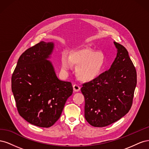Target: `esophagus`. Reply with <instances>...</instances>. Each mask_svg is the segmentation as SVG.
Returning a JSON list of instances; mask_svg holds the SVG:
<instances>
[{"label": "esophagus", "instance_id": "34e87169", "mask_svg": "<svg viewBox=\"0 0 149 149\" xmlns=\"http://www.w3.org/2000/svg\"><path fill=\"white\" fill-rule=\"evenodd\" d=\"M73 91L75 92H78L80 91V87L77 84H74L73 86Z\"/></svg>", "mask_w": 149, "mask_h": 149}]
</instances>
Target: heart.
Listing matches in <instances>:
<instances>
[{"label":"heart","mask_w":149,"mask_h":149,"mask_svg":"<svg viewBox=\"0 0 149 149\" xmlns=\"http://www.w3.org/2000/svg\"><path fill=\"white\" fill-rule=\"evenodd\" d=\"M75 66V74L83 82H91L97 78L104 68L105 57L101 52L88 48L72 51L69 56L63 53L61 60V70L64 72Z\"/></svg>","instance_id":"1"}]
</instances>
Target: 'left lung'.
I'll use <instances>...</instances> for the list:
<instances>
[{
    "label": "left lung",
    "instance_id": "obj_1",
    "mask_svg": "<svg viewBox=\"0 0 149 149\" xmlns=\"http://www.w3.org/2000/svg\"><path fill=\"white\" fill-rule=\"evenodd\" d=\"M117 55L110 69L81 89L84 96V117L94 127L118 121L129 111L137 85L136 68L127 49L114 42Z\"/></svg>",
    "mask_w": 149,
    "mask_h": 149
}]
</instances>
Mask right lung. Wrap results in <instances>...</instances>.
I'll return each mask as SVG.
<instances>
[{
  "mask_svg": "<svg viewBox=\"0 0 149 149\" xmlns=\"http://www.w3.org/2000/svg\"><path fill=\"white\" fill-rule=\"evenodd\" d=\"M55 44L41 42L22 54L12 76L18 112L28 123L49 127L60 118L73 93L70 82L56 76L51 57Z\"/></svg>",
  "mask_w": 149,
  "mask_h": 149,
  "instance_id": "1",
  "label": "right lung"
}]
</instances>
